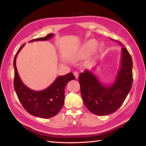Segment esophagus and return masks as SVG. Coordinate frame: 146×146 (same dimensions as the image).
Returning a JSON list of instances; mask_svg holds the SVG:
<instances>
[{"mask_svg":"<svg viewBox=\"0 0 146 146\" xmlns=\"http://www.w3.org/2000/svg\"><path fill=\"white\" fill-rule=\"evenodd\" d=\"M73 74H74V75H75V78H78L79 73L78 72V71H75V72L73 73Z\"/></svg>","mask_w":146,"mask_h":146,"instance_id":"esophagus-1","label":"esophagus"}]
</instances>
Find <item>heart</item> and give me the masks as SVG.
<instances>
[{
    "label": "heart",
    "instance_id": "b5f03b06",
    "mask_svg": "<svg viewBox=\"0 0 146 146\" xmlns=\"http://www.w3.org/2000/svg\"><path fill=\"white\" fill-rule=\"evenodd\" d=\"M97 46V42L95 41V40H90V41L86 42L85 45L83 46V48H82V51L80 52H77V53L73 55L72 58L74 60H77L79 58V56L80 54L83 53V52H86V53H90V52H94L95 49H96Z\"/></svg>",
    "mask_w": 146,
    "mask_h": 146
}]
</instances>
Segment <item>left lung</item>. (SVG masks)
<instances>
[{"label": "left lung", "instance_id": "1", "mask_svg": "<svg viewBox=\"0 0 146 146\" xmlns=\"http://www.w3.org/2000/svg\"><path fill=\"white\" fill-rule=\"evenodd\" d=\"M120 66L115 80L111 86L102 85L95 74L86 70L79 76V83L86 107L97 115H106L119 109L128 95L132 85V60L123 45Z\"/></svg>", "mask_w": 146, "mask_h": 146}]
</instances>
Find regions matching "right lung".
<instances>
[{
  "label": "right lung",
  "mask_w": 146,
  "mask_h": 146,
  "mask_svg": "<svg viewBox=\"0 0 146 146\" xmlns=\"http://www.w3.org/2000/svg\"><path fill=\"white\" fill-rule=\"evenodd\" d=\"M52 33L44 38H37L29 42L46 41L52 38ZM24 44L19 49L14 60V86L21 104L27 112L32 115L41 118H50L57 115L63 107L64 102V88L68 82L75 80L72 73L57 77L48 88L41 91H35L22 82L16 68V58L19 52L24 47Z\"/></svg>",
  "instance_id": "1"
}]
</instances>
